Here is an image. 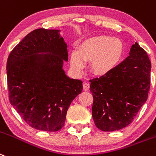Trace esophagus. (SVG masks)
Masks as SVG:
<instances>
[{"instance_id": "34e87169", "label": "esophagus", "mask_w": 156, "mask_h": 156, "mask_svg": "<svg viewBox=\"0 0 156 156\" xmlns=\"http://www.w3.org/2000/svg\"><path fill=\"white\" fill-rule=\"evenodd\" d=\"M90 88V85L88 83H84L83 84V89L85 90V91H88Z\"/></svg>"}]
</instances>
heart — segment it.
Segmentation results:
<instances>
[{"instance_id": "heart-1", "label": "heart", "mask_w": 156, "mask_h": 156, "mask_svg": "<svg viewBox=\"0 0 156 156\" xmlns=\"http://www.w3.org/2000/svg\"><path fill=\"white\" fill-rule=\"evenodd\" d=\"M123 53V43L117 37L98 35L85 40L70 55L71 68L81 73L91 62V69L96 75H105L117 65Z\"/></svg>"}]
</instances>
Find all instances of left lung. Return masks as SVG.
<instances>
[{
    "mask_svg": "<svg viewBox=\"0 0 156 156\" xmlns=\"http://www.w3.org/2000/svg\"><path fill=\"white\" fill-rule=\"evenodd\" d=\"M151 62L137 42L129 55L108 73L90 80L92 93V118L104 132L129 126L148 98Z\"/></svg>",
    "mask_w": 156,
    "mask_h": 156,
    "instance_id": "left-lung-1",
    "label": "left lung"
}]
</instances>
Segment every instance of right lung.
Wrapping results in <instances>:
<instances>
[{
	"label": "right lung",
	"instance_id": "obj_1",
	"mask_svg": "<svg viewBox=\"0 0 156 156\" xmlns=\"http://www.w3.org/2000/svg\"><path fill=\"white\" fill-rule=\"evenodd\" d=\"M60 30L30 32L11 51L7 77L11 105L30 127L57 132L65 125L71 103L82 91V81L65 75L67 44Z\"/></svg>",
	"mask_w": 156,
	"mask_h": 156
}]
</instances>
